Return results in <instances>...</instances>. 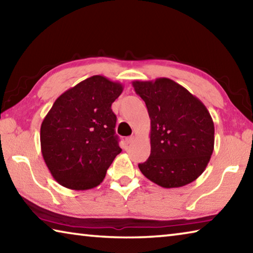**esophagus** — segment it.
I'll return each mask as SVG.
<instances>
[{
	"instance_id": "1",
	"label": "esophagus",
	"mask_w": 253,
	"mask_h": 253,
	"mask_svg": "<svg viewBox=\"0 0 253 253\" xmlns=\"http://www.w3.org/2000/svg\"><path fill=\"white\" fill-rule=\"evenodd\" d=\"M132 142H134V136L127 137V138H126V143H127V144H131Z\"/></svg>"
}]
</instances>
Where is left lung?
Returning <instances> with one entry per match:
<instances>
[{"label":"left lung","mask_w":253,"mask_h":253,"mask_svg":"<svg viewBox=\"0 0 253 253\" xmlns=\"http://www.w3.org/2000/svg\"><path fill=\"white\" fill-rule=\"evenodd\" d=\"M151 118V155L138 164L149 181L181 187L204 172L214 149V124L199 98L169 78L134 81Z\"/></svg>","instance_id":"8db88e82"}]
</instances>
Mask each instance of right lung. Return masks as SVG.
<instances>
[{
	"label": "right lung",
	"instance_id": "right-lung-1",
	"mask_svg": "<svg viewBox=\"0 0 253 253\" xmlns=\"http://www.w3.org/2000/svg\"><path fill=\"white\" fill-rule=\"evenodd\" d=\"M123 84L92 76L58 97L41 124V152L60 185L84 191L99 185L122 148L111 104Z\"/></svg>",
	"mask_w": 253,
	"mask_h": 253
}]
</instances>
